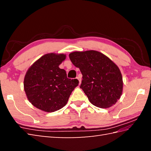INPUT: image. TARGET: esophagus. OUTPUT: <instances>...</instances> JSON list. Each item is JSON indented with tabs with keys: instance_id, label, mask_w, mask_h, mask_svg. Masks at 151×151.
<instances>
[{
	"instance_id": "1",
	"label": "esophagus",
	"mask_w": 151,
	"mask_h": 151,
	"mask_svg": "<svg viewBox=\"0 0 151 151\" xmlns=\"http://www.w3.org/2000/svg\"><path fill=\"white\" fill-rule=\"evenodd\" d=\"M76 78H77L78 80V81H79V84H81V76H77V77H76Z\"/></svg>"
}]
</instances>
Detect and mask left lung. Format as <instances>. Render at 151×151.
<instances>
[{
  "mask_svg": "<svg viewBox=\"0 0 151 151\" xmlns=\"http://www.w3.org/2000/svg\"><path fill=\"white\" fill-rule=\"evenodd\" d=\"M69 58L82 75L81 88L92 104L108 108L116 103L123 92V77L116 64L96 50L76 51Z\"/></svg>",
  "mask_w": 151,
  "mask_h": 151,
  "instance_id": "obj_1",
  "label": "left lung"
}]
</instances>
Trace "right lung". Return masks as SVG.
Returning <instances> with one entry per match:
<instances>
[{
  "label": "right lung",
  "mask_w": 151,
  "mask_h": 151,
  "mask_svg": "<svg viewBox=\"0 0 151 151\" xmlns=\"http://www.w3.org/2000/svg\"><path fill=\"white\" fill-rule=\"evenodd\" d=\"M64 54L49 53L41 56L28 69L24 89L28 101L35 107L46 112L62 108L76 86L77 79L67 77L59 65L65 60Z\"/></svg>",
  "instance_id": "obj_1"
}]
</instances>
